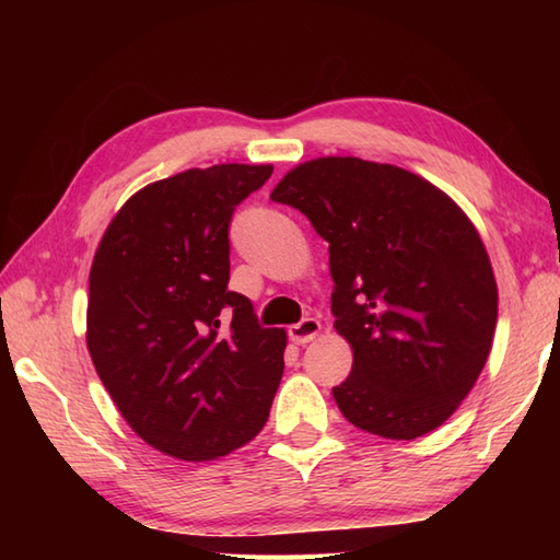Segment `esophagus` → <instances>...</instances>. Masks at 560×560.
Masks as SVG:
<instances>
[{"label": "esophagus", "mask_w": 560, "mask_h": 560, "mask_svg": "<svg viewBox=\"0 0 560 560\" xmlns=\"http://www.w3.org/2000/svg\"><path fill=\"white\" fill-rule=\"evenodd\" d=\"M317 335H319V323L315 317H305L303 323L289 327V339L293 343H299V347H303V343H307V341H313Z\"/></svg>", "instance_id": "34e87169"}]
</instances>
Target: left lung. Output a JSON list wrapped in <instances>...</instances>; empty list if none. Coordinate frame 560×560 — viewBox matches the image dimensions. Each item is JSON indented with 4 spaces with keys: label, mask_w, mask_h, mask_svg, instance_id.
<instances>
[{
    "label": "left lung",
    "mask_w": 560,
    "mask_h": 560,
    "mask_svg": "<svg viewBox=\"0 0 560 560\" xmlns=\"http://www.w3.org/2000/svg\"><path fill=\"white\" fill-rule=\"evenodd\" d=\"M273 201L329 243L331 315L351 375L331 389L347 421L389 440L443 425L489 359L498 287L455 201L397 165L327 156L295 165Z\"/></svg>",
    "instance_id": "left-lung-1"
}]
</instances>
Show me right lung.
Instances as JSON below:
<instances>
[{
	"mask_svg": "<svg viewBox=\"0 0 560 560\" xmlns=\"http://www.w3.org/2000/svg\"><path fill=\"white\" fill-rule=\"evenodd\" d=\"M271 171L221 163L151 183L93 257L91 361L132 431L175 459L229 455L269 419L287 331L261 327L249 299L229 291V225Z\"/></svg>",
	"mask_w": 560,
	"mask_h": 560,
	"instance_id": "obj_1",
	"label": "right lung"
}]
</instances>
